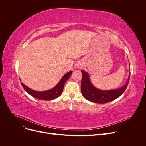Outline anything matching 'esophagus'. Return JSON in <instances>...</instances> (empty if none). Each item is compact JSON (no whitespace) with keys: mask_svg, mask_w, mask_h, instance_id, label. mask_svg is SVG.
I'll list each match as a JSON object with an SVG mask.
<instances>
[{"mask_svg":"<svg viewBox=\"0 0 146 146\" xmlns=\"http://www.w3.org/2000/svg\"><path fill=\"white\" fill-rule=\"evenodd\" d=\"M77 67L78 68H82V64H80V63H78V64H77Z\"/></svg>","mask_w":146,"mask_h":146,"instance_id":"esophagus-1","label":"esophagus"}]
</instances>
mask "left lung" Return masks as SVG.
Returning a JSON list of instances; mask_svg holds the SVG:
<instances>
[{"instance_id":"left-lung-1","label":"left lung","mask_w":146,"mask_h":146,"mask_svg":"<svg viewBox=\"0 0 146 146\" xmlns=\"http://www.w3.org/2000/svg\"><path fill=\"white\" fill-rule=\"evenodd\" d=\"M82 80L81 83V91L84 98L92 102L105 104L115 100L121 96L129 85L130 76L125 85L121 88L110 91H103L97 89L92 85L88 74L82 70Z\"/></svg>"}]
</instances>
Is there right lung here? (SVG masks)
<instances>
[{
    "label": "right lung",
    "mask_w": 146,
    "mask_h": 146,
    "mask_svg": "<svg viewBox=\"0 0 146 146\" xmlns=\"http://www.w3.org/2000/svg\"><path fill=\"white\" fill-rule=\"evenodd\" d=\"M71 74L72 71H70L66 74L61 79L59 83L54 88L46 91H36L26 86L23 83H21V85L24 88V89L30 95L34 97V98L43 100H50L57 98L61 94L63 90L64 84L68 80L70 76H71Z\"/></svg>",
    "instance_id": "obj_1"
}]
</instances>
